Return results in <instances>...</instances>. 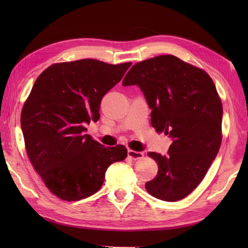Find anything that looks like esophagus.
Segmentation results:
<instances>
[{"label":"esophagus","mask_w":248,"mask_h":248,"mask_svg":"<svg viewBox=\"0 0 248 248\" xmlns=\"http://www.w3.org/2000/svg\"><path fill=\"white\" fill-rule=\"evenodd\" d=\"M144 156V154L143 152H140V151H133V150H128V157H130L131 160H134V161H136V160H140V159H141V157Z\"/></svg>","instance_id":"esophagus-1"}]
</instances>
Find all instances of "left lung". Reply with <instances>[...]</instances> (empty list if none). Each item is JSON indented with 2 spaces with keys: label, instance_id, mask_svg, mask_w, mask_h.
<instances>
[{
  "label": "left lung",
  "instance_id": "obj_1",
  "mask_svg": "<svg viewBox=\"0 0 248 248\" xmlns=\"http://www.w3.org/2000/svg\"><path fill=\"white\" fill-rule=\"evenodd\" d=\"M124 86L138 85L151 109V124L170 136L166 155L148 152L157 164L145 187L164 202H177L202 182L222 143V101L207 72L173 55L135 64Z\"/></svg>",
  "mask_w": 248,
  "mask_h": 248
}]
</instances>
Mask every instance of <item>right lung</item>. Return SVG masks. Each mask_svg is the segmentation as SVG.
I'll return each mask as SVG.
<instances>
[{"label": "right lung", "mask_w": 248, "mask_h": 248, "mask_svg": "<svg viewBox=\"0 0 248 248\" xmlns=\"http://www.w3.org/2000/svg\"><path fill=\"white\" fill-rule=\"evenodd\" d=\"M130 66L96 60L61 62L36 80L21 113V129L31 165L59 198L92 196L108 166L127 157L124 146L107 148L85 134V125L99 120L102 98Z\"/></svg>", "instance_id": "right-lung-1"}]
</instances>
